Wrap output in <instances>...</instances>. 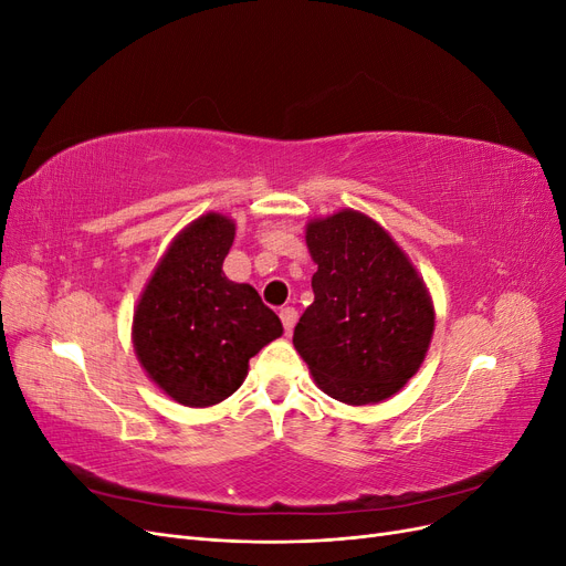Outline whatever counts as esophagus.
Returning a JSON list of instances; mask_svg holds the SVG:
<instances>
[{
    "mask_svg": "<svg viewBox=\"0 0 566 566\" xmlns=\"http://www.w3.org/2000/svg\"><path fill=\"white\" fill-rule=\"evenodd\" d=\"M281 321H283V328H285V333H287V335L293 333L295 323H297V312L293 310V306H283V310H281Z\"/></svg>",
    "mask_w": 566,
    "mask_h": 566,
    "instance_id": "esophagus-1",
    "label": "esophagus"
}]
</instances>
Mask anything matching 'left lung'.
<instances>
[{"label":"left lung","mask_w":566,"mask_h":566,"mask_svg":"<svg viewBox=\"0 0 566 566\" xmlns=\"http://www.w3.org/2000/svg\"><path fill=\"white\" fill-rule=\"evenodd\" d=\"M314 302L293 345L328 397L366 406L397 394L424 361L434 306L406 252L370 217L339 210L306 224Z\"/></svg>","instance_id":"8db88e82"}]
</instances>
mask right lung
<instances>
[{"label": "right lung", "instance_id": "add662e5", "mask_svg": "<svg viewBox=\"0 0 566 566\" xmlns=\"http://www.w3.org/2000/svg\"><path fill=\"white\" fill-rule=\"evenodd\" d=\"M233 235V219L219 212L191 221L163 254L134 312L136 358L167 397L191 408L231 397L250 358L283 335L256 290L221 271Z\"/></svg>", "mask_w": 566, "mask_h": 566}]
</instances>
